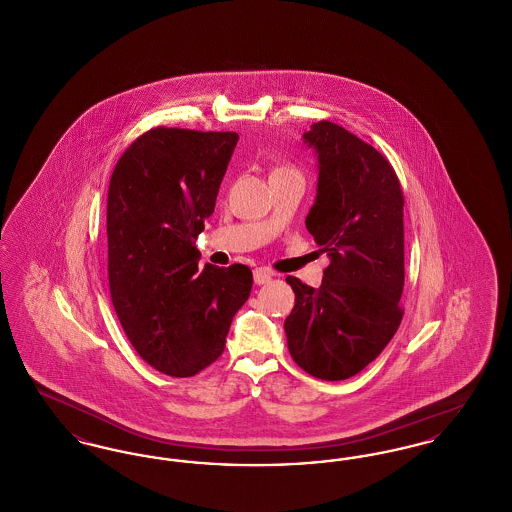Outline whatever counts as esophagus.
I'll return each mask as SVG.
<instances>
[{"mask_svg": "<svg viewBox=\"0 0 512 512\" xmlns=\"http://www.w3.org/2000/svg\"><path fill=\"white\" fill-rule=\"evenodd\" d=\"M253 280H255V284H257V286L268 284V282L272 280V272H270L268 268H255V270H253Z\"/></svg>", "mask_w": 512, "mask_h": 512, "instance_id": "34e87169", "label": "esophagus"}]
</instances>
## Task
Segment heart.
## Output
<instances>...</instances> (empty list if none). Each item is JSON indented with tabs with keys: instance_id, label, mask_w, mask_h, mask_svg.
Masks as SVG:
<instances>
[{
	"instance_id": "obj_1",
	"label": "heart",
	"mask_w": 512,
	"mask_h": 512,
	"mask_svg": "<svg viewBox=\"0 0 512 512\" xmlns=\"http://www.w3.org/2000/svg\"><path fill=\"white\" fill-rule=\"evenodd\" d=\"M280 172H297L293 167H288V165H282V167H278V169H274L272 174H280Z\"/></svg>"
}]
</instances>
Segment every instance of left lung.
<instances>
[{
    "label": "left lung",
    "instance_id": "8db88e82",
    "mask_svg": "<svg viewBox=\"0 0 512 512\" xmlns=\"http://www.w3.org/2000/svg\"><path fill=\"white\" fill-rule=\"evenodd\" d=\"M317 151V199L305 226L330 257L320 288L299 278L284 322L293 361L320 380H345L397 332L405 284L403 192L390 161L334 122L303 134Z\"/></svg>",
    "mask_w": 512,
    "mask_h": 512
}]
</instances>
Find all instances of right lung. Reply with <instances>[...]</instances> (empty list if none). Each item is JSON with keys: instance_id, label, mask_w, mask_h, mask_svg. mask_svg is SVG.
I'll return each mask as SVG.
<instances>
[{"instance_id": "1", "label": "right lung", "mask_w": 512, "mask_h": 512, "mask_svg": "<svg viewBox=\"0 0 512 512\" xmlns=\"http://www.w3.org/2000/svg\"><path fill=\"white\" fill-rule=\"evenodd\" d=\"M236 132L157 126L122 153L107 194L109 290L132 347L186 378L215 363L251 292L245 265H205L195 247L215 211Z\"/></svg>"}]
</instances>
